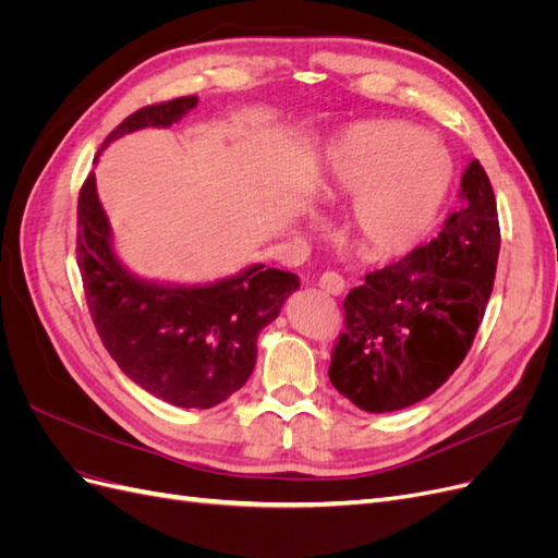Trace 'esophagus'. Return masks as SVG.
<instances>
[{
  "instance_id": "esophagus-1",
  "label": "esophagus",
  "mask_w": 558,
  "mask_h": 558,
  "mask_svg": "<svg viewBox=\"0 0 558 558\" xmlns=\"http://www.w3.org/2000/svg\"><path fill=\"white\" fill-rule=\"evenodd\" d=\"M318 286H320V291L328 293V295H342L347 283L337 272H324L318 279Z\"/></svg>"
}]
</instances>
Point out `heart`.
Instances as JSON below:
<instances>
[{"label":"heart","instance_id":"obj_1","mask_svg":"<svg viewBox=\"0 0 558 558\" xmlns=\"http://www.w3.org/2000/svg\"><path fill=\"white\" fill-rule=\"evenodd\" d=\"M332 181L356 197L353 242L369 256H398L430 230L449 191L451 162L414 128L367 123L335 146Z\"/></svg>","mask_w":558,"mask_h":558}]
</instances>
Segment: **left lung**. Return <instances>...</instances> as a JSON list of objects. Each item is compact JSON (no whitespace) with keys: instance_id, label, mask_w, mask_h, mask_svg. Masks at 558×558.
<instances>
[{"instance_id":"left-lung-1","label":"left lung","mask_w":558,"mask_h":558,"mask_svg":"<svg viewBox=\"0 0 558 558\" xmlns=\"http://www.w3.org/2000/svg\"><path fill=\"white\" fill-rule=\"evenodd\" d=\"M463 207L442 232L365 275L344 298L347 330L328 377L365 412H396L435 393L475 340L494 291L500 226L480 160L461 177Z\"/></svg>"}]
</instances>
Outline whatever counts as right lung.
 <instances>
[{
  "instance_id": "obj_1",
  "label": "right lung",
  "mask_w": 558,
  "mask_h": 558,
  "mask_svg": "<svg viewBox=\"0 0 558 558\" xmlns=\"http://www.w3.org/2000/svg\"><path fill=\"white\" fill-rule=\"evenodd\" d=\"M197 97L142 107L105 146L140 128H167ZM111 232L90 172L78 193L76 260L99 340L118 367L148 393L189 410H209L246 384L258 332L300 289L293 272L253 265L209 286H160L132 277L111 251Z\"/></svg>"
}]
</instances>
